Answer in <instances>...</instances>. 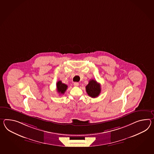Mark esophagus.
I'll return each mask as SVG.
<instances>
[{
  "label": "esophagus",
  "instance_id": "obj_1",
  "mask_svg": "<svg viewBox=\"0 0 154 154\" xmlns=\"http://www.w3.org/2000/svg\"><path fill=\"white\" fill-rule=\"evenodd\" d=\"M73 85L75 87L79 86V83L78 82H74V83H73Z\"/></svg>",
  "mask_w": 154,
  "mask_h": 154
}]
</instances>
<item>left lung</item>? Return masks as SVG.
Instances as JSON below:
<instances>
[{
    "label": "left lung",
    "mask_w": 154,
    "mask_h": 154,
    "mask_svg": "<svg viewBox=\"0 0 154 154\" xmlns=\"http://www.w3.org/2000/svg\"><path fill=\"white\" fill-rule=\"evenodd\" d=\"M87 93L90 97L96 98L101 93V85L94 79H91L86 86Z\"/></svg>",
    "instance_id": "8db88e82"
}]
</instances>
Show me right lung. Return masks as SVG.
Instances as JSON below:
<instances>
[{"instance_id": "right-lung-1", "label": "right lung", "mask_w": 154, "mask_h": 154, "mask_svg": "<svg viewBox=\"0 0 154 154\" xmlns=\"http://www.w3.org/2000/svg\"><path fill=\"white\" fill-rule=\"evenodd\" d=\"M56 86L57 92L60 94H64V92L67 89V85L64 83H63L60 81L57 82Z\"/></svg>"}]
</instances>
